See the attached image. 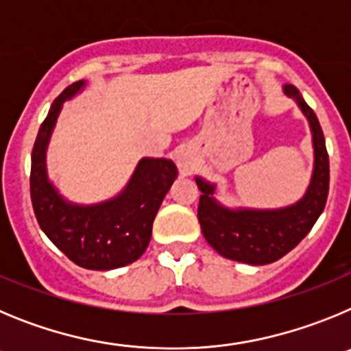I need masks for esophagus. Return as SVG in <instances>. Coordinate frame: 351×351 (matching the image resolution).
<instances>
[{
	"mask_svg": "<svg viewBox=\"0 0 351 351\" xmlns=\"http://www.w3.org/2000/svg\"><path fill=\"white\" fill-rule=\"evenodd\" d=\"M176 163H178L179 170L182 173L193 172V169L197 167V154L191 149H179L178 153H176Z\"/></svg>",
	"mask_w": 351,
	"mask_h": 351,
	"instance_id": "esophagus-1",
	"label": "esophagus"
}]
</instances>
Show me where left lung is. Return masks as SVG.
I'll return each instance as SVG.
<instances>
[{
    "label": "left lung",
    "mask_w": 351,
    "mask_h": 351,
    "mask_svg": "<svg viewBox=\"0 0 351 351\" xmlns=\"http://www.w3.org/2000/svg\"><path fill=\"white\" fill-rule=\"evenodd\" d=\"M283 91L308 119L313 144V172L297 202L274 209L228 207L218 200V188L195 176L200 195L198 223L207 243L221 256L250 265H267L280 260L302 241L324 213L328 195V154L318 117L304 101L299 89L285 84Z\"/></svg>",
    "instance_id": "1"
}]
</instances>
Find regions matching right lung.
<instances>
[{
  "label": "right lung",
  "instance_id": "1",
  "mask_svg": "<svg viewBox=\"0 0 351 351\" xmlns=\"http://www.w3.org/2000/svg\"><path fill=\"white\" fill-rule=\"evenodd\" d=\"M86 86V80L68 86L40 126L31 153V202L40 228L71 262L91 271H110L144 255L158 209L178 178V167L169 158H142L114 197L96 204L64 198L49 179L47 149L63 104Z\"/></svg>",
  "mask_w": 351,
  "mask_h": 351
}]
</instances>
